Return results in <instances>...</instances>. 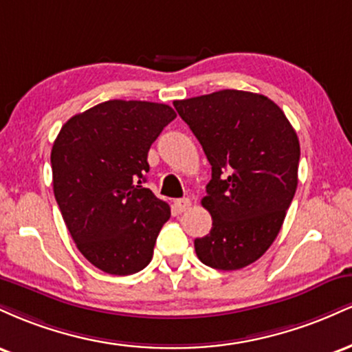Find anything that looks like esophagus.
Instances as JSON below:
<instances>
[{
	"mask_svg": "<svg viewBox=\"0 0 352 352\" xmlns=\"http://www.w3.org/2000/svg\"><path fill=\"white\" fill-rule=\"evenodd\" d=\"M190 205H192V201H190V199H177L175 201H173V207H175V210L179 213L185 212V210H188Z\"/></svg>",
	"mask_w": 352,
	"mask_h": 352,
	"instance_id": "1",
	"label": "esophagus"
}]
</instances>
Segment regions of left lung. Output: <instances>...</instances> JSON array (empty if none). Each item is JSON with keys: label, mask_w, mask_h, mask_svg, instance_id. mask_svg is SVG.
<instances>
[{"label": "left lung", "mask_w": 352, "mask_h": 352, "mask_svg": "<svg viewBox=\"0 0 352 352\" xmlns=\"http://www.w3.org/2000/svg\"><path fill=\"white\" fill-rule=\"evenodd\" d=\"M212 165L201 205L208 235L195 240L204 265L223 272L263 256L298 187L300 140L272 99L235 89L173 100Z\"/></svg>", "instance_id": "8db88e82"}]
</instances>
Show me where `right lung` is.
Returning <instances> with one entry per match:
<instances>
[{
	"label": "right lung",
	"mask_w": 352,
	"mask_h": 352,
	"mask_svg": "<svg viewBox=\"0 0 352 352\" xmlns=\"http://www.w3.org/2000/svg\"><path fill=\"white\" fill-rule=\"evenodd\" d=\"M175 117L167 104L114 99L71 117L56 137V201L79 252L104 273L151 263L170 207L144 187L147 153Z\"/></svg>",
	"instance_id": "add662e5"
}]
</instances>
